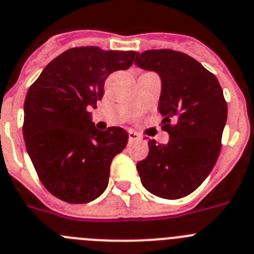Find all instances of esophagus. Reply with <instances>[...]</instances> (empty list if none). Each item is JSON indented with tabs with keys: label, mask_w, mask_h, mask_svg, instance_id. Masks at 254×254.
Here are the masks:
<instances>
[{
	"label": "esophagus",
	"mask_w": 254,
	"mask_h": 254,
	"mask_svg": "<svg viewBox=\"0 0 254 254\" xmlns=\"http://www.w3.org/2000/svg\"><path fill=\"white\" fill-rule=\"evenodd\" d=\"M127 134H129V140L130 141L139 140V139H140V135H139L138 132L132 131V130H129V132H127Z\"/></svg>",
	"instance_id": "1"
}]
</instances>
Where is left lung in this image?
<instances>
[{"label": "left lung", "instance_id": "8db88e82", "mask_svg": "<svg viewBox=\"0 0 254 254\" xmlns=\"http://www.w3.org/2000/svg\"><path fill=\"white\" fill-rule=\"evenodd\" d=\"M135 64L158 73V110L167 144L149 140L147 158L136 163L143 186L158 197L176 200L193 192L215 166L228 106L211 72L196 59L171 49L136 53Z\"/></svg>", "mask_w": 254, "mask_h": 254}]
</instances>
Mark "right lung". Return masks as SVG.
Wrapping results in <instances>:
<instances>
[{"label": "right lung", "mask_w": 254, "mask_h": 254, "mask_svg": "<svg viewBox=\"0 0 254 254\" xmlns=\"http://www.w3.org/2000/svg\"><path fill=\"white\" fill-rule=\"evenodd\" d=\"M135 53L72 48L50 62L27 91L22 127L27 154L56 197L86 204L106 190L111 162L129 135L119 127L96 129L88 109L102 99L107 76L127 69Z\"/></svg>", "instance_id": "right-lung-1"}]
</instances>
